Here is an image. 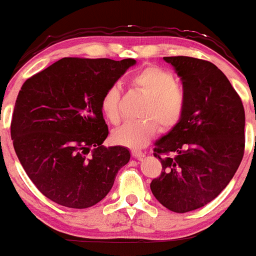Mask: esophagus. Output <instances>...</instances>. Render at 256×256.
I'll return each mask as SVG.
<instances>
[{"instance_id":"esophagus-1","label":"esophagus","mask_w":256,"mask_h":256,"mask_svg":"<svg viewBox=\"0 0 256 256\" xmlns=\"http://www.w3.org/2000/svg\"><path fill=\"white\" fill-rule=\"evenodd\" d=\"M131 156H132L134 159H138L140 160V159H142L143 156H146V154L143 153V152H141V150H132V152H131Z\"/></svg>"}]
</instances>
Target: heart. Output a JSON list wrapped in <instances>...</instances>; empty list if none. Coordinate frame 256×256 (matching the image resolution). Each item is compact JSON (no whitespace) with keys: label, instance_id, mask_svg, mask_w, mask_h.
<instances>
[{"label":"heart","instance_id":"b5f03b06","mask_svg":"<svg viewBox=\"0 0 256 256\" xmlns=\"http://www.w3.org/2000/svg\"><path fill=\"white\" fill-rule=\"evenodd\" d=\"M132 85L148 97L143 108L142 120L128 122L115 131L113 137L118 144L140 150L156 136L158 121L162 130L169 131L182 119L184 112V94L176 84V78L169 70L148 66L132 78ZM120 90L110 86L100 100V108L112 124L122 119Z\"/></svg>","mask_w":256,"mask_h":256}]
</instances>
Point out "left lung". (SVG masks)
I'll use <instances>...</instances> for the list:
<instances>
[{"instance_id": "8db88e82", "label": "left lung", "mask_w": 256, "mask_h": 256, "mask_svg": "<svg viewBox=\"0 0 256 256\" xmlns=\"http://www.w3.org/2000/svg\"><path fill=\"white\" fill-rule=\"evenodd\" d=\"M181 78L182 119L156 142L162 174L150 190L162 206L188 212L206 206L230 184L244 154L246 114L218 66L198 58L164 57Z\"/></svg>"}]
</instances>
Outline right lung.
<instances>
[{
  "instance_id": "right-lung-1",
  "label": "right lung",
  "mask_w": 256,
  "mask_h": 256,
  "mask_svg": "<svg viewBox=\"0 0 256 256\" xmlns=\"http://www.w3.org/2000/svg\"><path fill=\"white\" fill-rule=\"evenodd\" d=\"M132 58H62L28 78L14 106L10 136L32 184L60 206L85 209L102 200L130 160L122 146L104 147L100 100Z\"/></svg>"
}]
</instances>
